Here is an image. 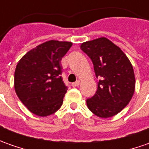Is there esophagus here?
<instances>
[{"instance_id": "34e87169", "label": "esophagus", "mask_w": 149, "mask_h": 149, "mask_svg": "<svg viewBox=\"0 0 149 149\" xmlns=\"http://www.w3.org/2000/svg\"><path fill=\"white\" fill-rule=\"evenodd\" d=\"M79 85H80V81H75V82L72 83V86L73 87H76V86H78Z\"/></svg>"}]
</instances>
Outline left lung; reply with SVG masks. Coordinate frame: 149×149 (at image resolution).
Instances as JSON below:
<instances>
[{
    "label": "left lung",
    "instance_id": "left-lung-1",
    "mask_svg": "<svg viewBox=\"0 0 149 149\" xmlns=\"http://www.w3.org/2000/svg\"><path fill=\"white\" fill-rule=\"evenodd\" d=\"M81 49L91 58L100 78L95 95L86 100L88 109L102 118L115 116L134 95L135 78L129 58L106 37L84 42Z\"/></svg>",
    "mask_w": 149,
    "mask_h": 149
}]
</instances>
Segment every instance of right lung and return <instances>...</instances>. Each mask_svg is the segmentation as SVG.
Masks as SVG:
<instances>
[{
  "instance_id": "add662e5",
  "label": "right lung",
  "mask_w": 149,
  "mask_h": 149,
  "mask_svg": "<svg viewBox=\"0 0 149 149\" xmlns=\"http://www.w3.org/2000/svg\"><path fill=\"white\" fill-rule=\"evenodd\" d=\"M72 42L51 40L24 55L15 72V92L35 115L46 117L60 109L68 88L62 78L61 59Z\"/></svg>"
}]
</instances>
